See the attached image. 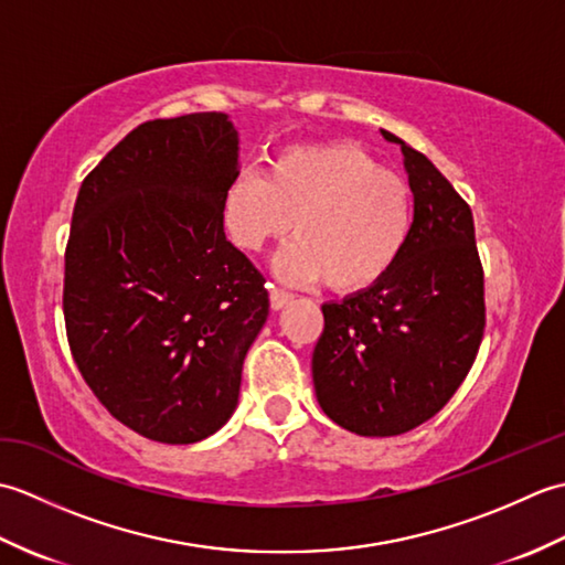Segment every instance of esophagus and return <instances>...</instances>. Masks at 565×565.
<instances>
[{"label":"esophagus","instance_id":"esophagus-1","mask_svg":"<svg viewBox=\"0 0 565 565\" xmlns=\"http://www.w3.org/2000/svg\"><path fill=\"white\" fill-rule=\"evenodd\" d=\"M291 301H294V294L284 291V289H279V286L269 284V303H271L274 310H281L284 306H289Z\"/></svg>","mask_w":565,"mask_h":565}]
</instances>
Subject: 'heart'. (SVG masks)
<instances>
[{"mask_svg": "<svg viewBox=\"0 0 565 565\" xmlns=\"http://www.w3.org/2000/svg\"><path fill=\"white\" fill-rule=\"evenodd\" d=\"M223 223L237 247L257 252L291 231L276 269L291 281H326L340 294L364 291L398 262L413 227L405 179L379 167L350 140L296 146L267 174L243 172L223 196Z\"/></svg>", "mask_w": 565, "mask_h": 565, "instance_id": "1", "label": "heart"}]
</instances>
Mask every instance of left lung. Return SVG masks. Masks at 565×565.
Wrapping results in <instances>:
<instances>
[{
	"instance_id": "obj_1",
	"label": "left lung",
	"mask_w": 565,
	"mask_h": 565,
	"mask_svg": "<svg viewBox=\"0 0 565 565\" xmlns=\"http://www.w3.org/2000/svg\"><path fill=\"white\" fill-rule=\"evenodd\" d=\"M381 134L405 158L411 237L381 281L322 306L313 352L322 413L362 437H395L435 417L471 371L486 330L471 209L423 152Z\"/></svg>"
}]
</instances>
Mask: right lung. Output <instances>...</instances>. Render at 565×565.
I'll return each instance as SVG.
<instances>
[{
  "mask_svg": "<svg viewBox=\"0 0 565 565\" xmlns=\"http://www.w3.org/2000/svg\"><path fill=\"white\" fill-rule=\"evenodd\" d=\"M237 130L221 111L154 118L84 177L63 313L82 379L118 423L194 444L235 413L269 294L223 231Z\"/></svg>",
  "mask_w": 565,
  "mask_h": 565,
  "instance_id": "add662e5",
  "label": "right lung"
}]
</instances>
